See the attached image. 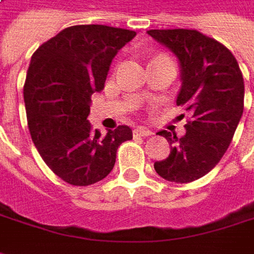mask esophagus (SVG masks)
Returning <instances> with one entry per match:
<instances>
[{
	"label": "esophagus",
	"mask_w": 254,
	"mask_h": 254,
	"mask_svg": "<svg viewBox=\"0 0 254 254\" xmlns=\"http://www.w3.org/2000/svg\"><path fill=\"white\" fill-rule=\"evenodd\" d=\"M133 135L135 136H143V137H146V136H152L153 135V132L150 130V129H147V127H136L135 130H133Z\"/></svg>",
	"instance_id": "obj_1"
}]
</instances>
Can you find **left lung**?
Here are the masks:
<instances>
[{"mask_svg":"<svg viewBox=\"0 0 254 254\" xmlns=\"http://www.w3.org/2000/svg\"><path fill=\"white\" fill-rule=\"evenodd\" d=\"M147 33L179 57L183 85L177 105L190 114L184 136L159 132L171 150L154 170L167 181L191 183L212 170L231 144L243 114V75L229 49L195 29Z\"/></svg>","mask_w":254,"mask_h":254,"instance_id":"obj_1","label":"left lung"}]
</instances>
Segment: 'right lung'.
Instances as JSON below:
<instances>
[{"label": "right lung", "instance_id": "right-lung-1", "mask_svg": "<svg viewBox=\"0 0 254 254\" xmlns=\"http://www.w3.org/2000/svg\"><path fill=\"white\" fill-rule=\"evenodd\" d=\"M135 31L75 25L59 32L32 55L23 85L28 127L49 169L71 186H91L114 169L119 144L132 129L119 125L101 136L87 117L111 62Z\"/></svg>", "mask_w": 254, "mask_h": 254}]
</instances>
